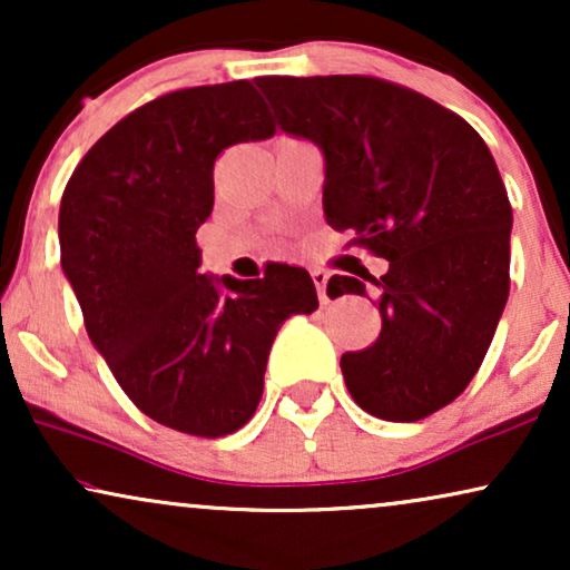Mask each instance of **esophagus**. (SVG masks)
Returning <instances> with one entry per match:
<instances>
[{
    "mask_svg": "<svg viewBox=\"0 0 570 570\" xmlns=\"http://www.w3.org/2000/svg\"><path fill=\"white\" fill-rule=\"evenodd\" d=\"M311 279H314V285H316L318 301L330 303V295H326V283H330V275H326L324 269H311Z\"/></svg>",
    "mask_w": 570,
    "mask_h": 570,
    "instance_id": "esophagus-1",
    "label": "esophagus"
}]
</instances>
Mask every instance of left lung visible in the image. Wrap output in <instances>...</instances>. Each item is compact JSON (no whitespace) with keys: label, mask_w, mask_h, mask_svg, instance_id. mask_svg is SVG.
Instances as JSON below:
<instances>
[{"label":"left lung","mask_w":570,"mask_h":570,"mask_svg":"<svg viewBox=\"0 0 570 570\" xmlns=\"http://www.w3.org/2000/svg\"><path fill=\"white\" fill-rule=\"evenodd\" d=\"M277 127L324 155V215L389 262L381 334L342 355L365 412L412 423L446 407L478 373L509 301L513 213L482 137L415 90L363 75L256 77ZM332 298L368 295L334 275Z\"/></svg>","instance_id":"8db88e82"}]
</instances>
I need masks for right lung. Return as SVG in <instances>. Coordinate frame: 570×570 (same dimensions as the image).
<instances>
[{"instance_id": "add662e5", "label": "right lung", "mask_w": 570, "mask_h": 570, "mask_svg": "<svg viewBox=\"0 0 570 570\" xmlns=\"http://www.w3.org/2000/svg\"><path fill=\"white\" fill-rule=\"evenodd\" d=\"M275 135L248 80L176 90L106 131L59 207L61 269L92 347L155 423L220 439L252 420L279 326L318 308L303 267L202 275L197 228L225 147Z\"/></svg>"}]
</instances>
